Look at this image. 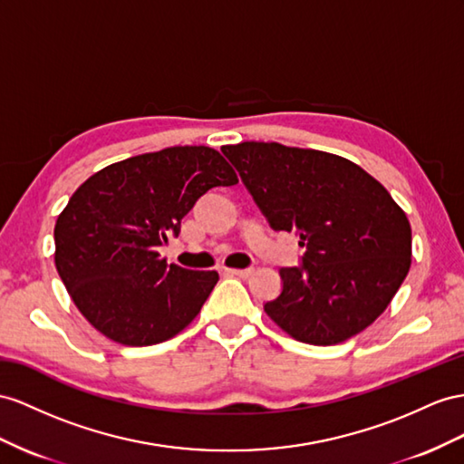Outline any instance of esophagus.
I'll use <instances>...</instances> for the list:
<instances>
[{
    "label": "esophagus",
    "instance_id": "obj_1",
    "mask_svg": "<svg viewBox=\"0 0 464 464\" xmlns=\"http://www.w3.org/2000/svg\"><path fill=\"white\" fill-rule=\"evenodd\" d=\"M225 272H227L229 276H239V278H248L253 275L251 268H227Z\"/></svg>",
    "mask_w": 464,
    "mask_h": 464
}]
</instances>
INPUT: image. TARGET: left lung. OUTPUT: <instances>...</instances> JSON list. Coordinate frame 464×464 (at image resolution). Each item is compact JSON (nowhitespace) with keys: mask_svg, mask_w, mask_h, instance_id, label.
<instances>
[{"mask_svg":"<svg viewBox=\"0 0 464 464\" xmlns=\"http://www.w3.org/2000/svg\"><path fill=\"white\" fill-rule=\"evenodd\" d=\"M275 231L300 237L265 312L290 337L337 345L394 298L411 265V227L388 189L337 154L246 140L221 147Z\"/></svg>","mask_w":464,"mask_h":464,"instance_id":"left-lung-1","label":"left lung"}]
</instances>
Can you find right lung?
<instances>
[{
    "mask_svg": "<svg viewBox=\"0 0 464 464\" xmlns=\"http://www.w3.org/2000/svg\"><path fill=\"white\" fill-rule=\"evenodd\" d=\"M239 182L209 147H170L105 166L54 225V265L80 314L129 347L169 341L194 322L219 275L166 265L157 248L209 188Z\"/></svg>",
    "mask_w": 464,
    "mask_h": 464,
    "instance_id": "1",
    "label": "right lung"
}]
</instances>
